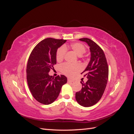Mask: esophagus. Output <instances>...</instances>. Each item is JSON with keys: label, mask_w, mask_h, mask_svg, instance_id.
<instances>
[{"label": "esophagus", "mask_w": 134, "mask_h": 134, "mask_svg": "<svg viewBox=\"0 0 134 134\" xmlns=\"http://www.w3.org/2000/svg\"><path fill=\"white\" fill-rule=\"evenodd\" d=\"M68 82H69V83H72V82H73L74 81H73V80H71L70 79H68Z\"/></svg>", "instance_id": "esophagus-1"}]
</instances>
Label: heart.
I'll return each instance as SVG.
<instances>
[{"label":"heart","instance_id":"heart-1","mask_svg":"<svg viewBox=\"0 0 134 134\" xmlns=\"http://www.w3.org/2000/svg\"><path fill=\"white\" fill-rule=\"evenodd\" d=\"M70 48L78 56H81L86 51V48L83 44L80 42H74L70 45H64L60 47L56 51V58L59 62L63 60L65 55L66 50ZM60 69L65 75L68 76H73L77 72L81 70V66L78 64L64 63L61 65Z\"/></svg>","mask_w":134,"mask_h":134}]
</instances>
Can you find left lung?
Listing matches in <instances>:
<instances>
[{"instance_id": "1", "label": "left lung", "mask_w": 134, "mask_h": 134, "mask_svg": "<svg viewBox=\"0 0 134 134\" xmlns=\"http://www.w3.org/2000/svg\"><path fill=\"white\" fill-rule=\"evenodd\" d=\"M90 47L91 60L85 72L88 78L86 83H83L82 88L75 93L78 103L83 107H91L96 104L102 97L106 89L108 78V66L104 53L98 44L88 38H80Z\"/></svg>"}]
</instances>
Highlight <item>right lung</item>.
<instances>
[{"label":"right lung","mask_w":134,"mask_h":134,"mask_svg":"<svg viewBox=\"0 0 134 134\" xmlns=\"http://www.w3.org/2000/svg\"><path fill=\"white\" fill-rule=\"evenodd\" d=\"M66 40L47 38L43 40L32 51L27 65L28 87L35 99L43 104H49L58 98L61 89L66 83L63 75L53 77L48 75L56 64L58 48Z\"/></svg>","instance_id":"add662e5"}]
</instances>
